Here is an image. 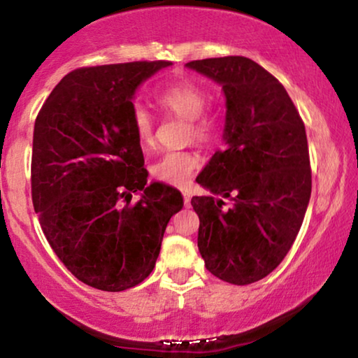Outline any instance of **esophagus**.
<instances>
[{
  "label": "esophagus",
  "instance_id": "obj_1",
  "mask_svg": "<svg viewBox=\"0 0 358 358\" xmlns=\"http://www.w3.org/2000/svg\"><path fill=\"white\" fill-rule=\"evenodd\" d=\"M182 197H184L185 207H189V205H190V197H192V195H190L189 192H182Z\"/></svg>",
  "mask_w": 358,
  "mask_h": 358
}]
</instances>
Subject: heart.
Returning <instances> with one entry per match:
<instances>
[{
    "label": "heart",
    "instance_id": "b5f03b06",
    "mask_svg": "<svg viewBox=\"0 0 358 358\" xmlns=\"http://www.w3.org/2000/svg\"><path fill=\"white\" fill-rule=\"evenodd\" d=\"M156 101L161 107L179 119L187 120L185 136L199 143H210L217 138L220 130L218 117L212 112H205L207 92L192 81H174L161 87L156 92ZM131 125L136 138L141 145H151L155 141L153 115L143 106L136 104L131 110ZM200 166V156L192 150L166 151L151 166L155 179L169 185L184 187Z\"/></svg>",
    "mask_w": 358,
    "mask_h": 358
}]
</instances>
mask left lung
<instances>
[{"instance_id": "obj_1", "label": "left lung", "mask_w": 358, "mask_h": 358, "mask_svg": "<svg viewBox=\"0 0 358 358\" xmlns=\"http://www.w3.org/2000/svg\"><path fill=\"white\" fill-rule=\"evenodd\" d=\"M185 66L222 85L227 97L224 146L197 178L212 195L190 200L200 220L197 246L208 272L248 285L283 261L305 218L311 195L305 124L282 83L251 58Z\"/></svg>"}]
</instances>
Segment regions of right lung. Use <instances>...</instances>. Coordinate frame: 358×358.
I'll return each instance as SVG.
<instances>
[{
  "label": "right lung",
  "instance_id": "1",
  "mask_svg": "<svg viewBox=\"0 0 358 358\" xmlns=\"http://www.w3.org/2000/svg\"><path fill=\"white\" fill-rule=\"evenodd\" d=\"M171 62H130L68 73L34 125L31 185L42 231L86 285L122 292L155 268L166 227L182 208L178 189L146 184L131 125L134 94ZM141 192L136 204L131 194Z\"/></svg>",
  "mask_w": 358,
  "mask_h": 358
}]
</instances>
